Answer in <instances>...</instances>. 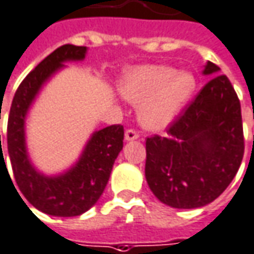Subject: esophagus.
<instances>
[{"label": "esophagus", "mask_w": 254, "mask_h": 254, "mask_svg": "<svg viewBox=\"0 0 254 254\" xmlns=\"http://www.w3.org/2000/svg\"><path fill=\"white\" fill-rule=\"evenodd\" d=\"M136 139H139V133L136 130H133V129H127V132H125V140L132 141L136 140Z\"/></svg>", "instance_id": "obj_1"}]
</instances>
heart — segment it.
<instances>
[{"mask_svg":"<svg viewBox=\"0 0 254 254\" xmlns=\"http://www.w3.org/2000/svg\"><path fill=\"white\" fill-rule=\"evenodd\" d=\"M194 77L168 66H140L121 84V94L139 104V120L149 129H164L175 120L194 90Z\"/></svg>","mask_w":254,"mask_h":254,"instance_id":"heart-1","label":"heart"}]
</instances>
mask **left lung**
Listing matches in <instances>:
<instances>
[{
	"instance_id": "left-lung-1",
	"label": "left lung",
	"mask_w": 254,
	"mask_h": 254,
	"mask_svg": "<svg viewBox=\"0 0 254 254\" xmlns=\"http://www.w3.org/2000/svg\"><path fill=\"white\" fill-rule=\"evenodd\" d=\"M220 68L207 62L203 75ZM245 151L241 103L225 75L214 76L167 129L146 140V181L174 208H199L221 194Z\"/></svg>"
}]
</instances>
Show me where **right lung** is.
<instances>
[{
    "mask_svg": "<svg viewBox=\"0 0 254 254\" xmlns=\"http://www.w3.org/2000/svg\"><path fill=\"white\" fill-rule=\"evenodd\" d=\"M86 53V47L65 44L44 58L19 84L8 118L6 141L15 181L33 207L54 217H75L94 206L104 192L114 163L124 147V127L111 125L93 132L79 160L58 175L41 174L27 154L26 115L33 101L41 87L60 69L65 68V62L83 61ZM0 150L1 161L5 165L1 134Z\"/></svg>",
    "mask_w": 254,
    "mask_h": 254,
    "instance_id": "obj_1",
    "label": "right lung"
}]
</instances>
